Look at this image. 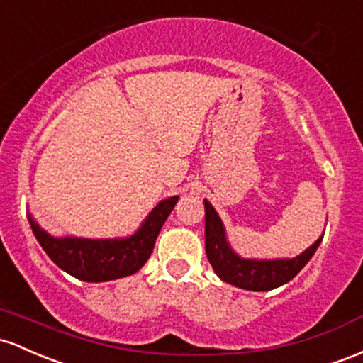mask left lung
<instances>
[{"label":"left lung","mask_w":363,"mask_h":363,"mask_svg":"<svg viewBox=\"0 0 363 363\" xmlns=\"http://www.w3.org/2000/svg\"><path fill=\"white\" fill-rule=\"evenodd\" d=\"M206 207V254L216 274L226 283L248 291H269L288 283L303 269L315 254L323 236L295 259H243L230 247L221 218L209 201Z\"/></svg>","instance_id":"left-lung-1"}]
</instances>
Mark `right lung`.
Here are the masks:
<instances>
[{
  "label": "right lung",
  "instance_id": "obj_1",
  "mask_svg": "<svg viewBox=\"0 0 363 363\" xmlns=\"http://www.w3.org/2000/svg\"><path fill=\"white\" fill-rule=\"evenodd\" d=\"M178 195L164 199L150 211L142 226L127 238L91 240L63 236L56 238L44 231L28 214L32 231L39 245L60 269L77 279L87 283H101L133 274L147 262L152 254L154 243L162 225L177 206Z\"/></svg>",
  "mask_w": 363,
  "mask_h": 363
}]
</instances>
